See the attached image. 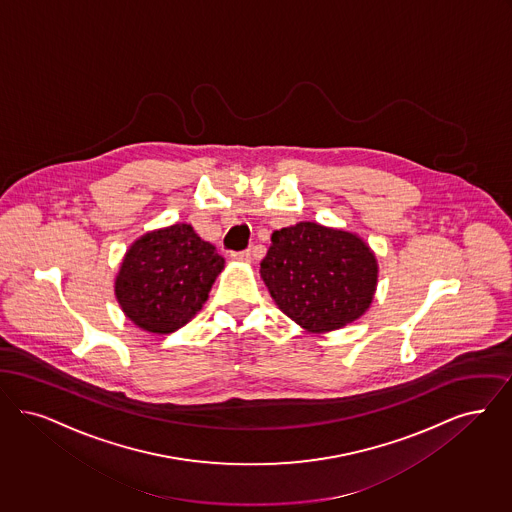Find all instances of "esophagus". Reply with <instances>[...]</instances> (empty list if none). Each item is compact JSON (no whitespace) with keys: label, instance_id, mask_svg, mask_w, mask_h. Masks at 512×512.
Masks as SVG:
<instances>
[{"label":"esophagus","instance_id":"obj_1","mask_svg":"<svg viewBox=\"0 0 512 512\" xmlns=\"http://www.w3.org/2000/svg\"><path fill=\"white\" fill-rule=\"evenodd\" d=\"M231 260H235V262H250V250L231 252Z\"/></svg>","mask_w":512,"mask_h":512}]
</instances>
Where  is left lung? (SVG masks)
I'll list each match as a JSON object with an SVG mask.
<instances>
[{
    "label": "left lung",
    "mask_w": 512,
    "mask_h": 512,
    "mask_svg": "<svg viewBox=\"0 0 512 512\" xmlns=\"http://www.w3.org/2000/svg\"><path fill=\"white\" fill-rule=\"evenodd\" d=\"M260 277L296 325L308 333H331L369 310L378 262L357 233L300 222L273 231Z\"/></svg>",
    "instance_id": "obj_1"
}]
</instances>
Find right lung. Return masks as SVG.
<instances>
[{"instance_id":"add662e5","label":"right lung","mask_w":512,"mask_h":512,"mask_svg":"<svg viewBox=\"0 0 512 512\" xmlns=\"http://www.w3.org/2000/svg\"><path fill=\"white\" fill-rule=\"evenodd\" d=\"M225 260L189 223L149 231L126 250L114 296L141 331L170 334L189 323L208 300Z\"/></svg>"}]
</instances>
